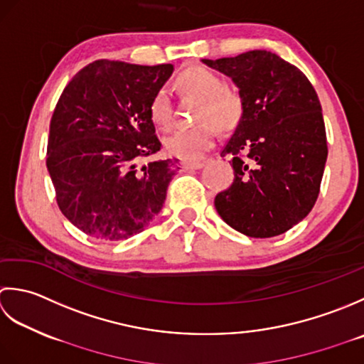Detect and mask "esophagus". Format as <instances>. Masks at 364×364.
<instances>
[{"label": "esophagus", "instance_id": "34e87169", "mask_svg": "<svg viewBox=\"0 0 364 364\" xmlns=\"http://www.w3.org/2000/svg\"><path fill=\"white\" fill-rule=\"evenodd\" d=\"M181 166H182L183 171H191V169L203 168L204 163H203V161H188V160H183V161L181 163Z\"/></svg>", "mask_w": 364, "mask_h": 364}]
</instances>
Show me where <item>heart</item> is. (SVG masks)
Returning a JSON list of instances; mask_svg holds the SVG:
<instances>
[{"label":"heart","mask_w":364,"mask_h":364,"mask_svg":"<svg viewBox=\"0 0 364 364\" xmlns=\"http://www.w3.org/2000/svg\"><path fill=\"white\" fill-rule=\"evenodd\" d=\"M177 87L185 95L199 99L196 119L203 121L191 129H179L165 139L169 154L185 160H198L210 149L217 136V129H231L239 122L243 102L240 94L225 86V81L217 73L195 65L183 70L176 80ZM149 113L154 124L160 129L173 125L174 114L171 97L165 87L154 94L149 103Z\"/></svg>","instance_id":"b5f03b06"}]
</instances>
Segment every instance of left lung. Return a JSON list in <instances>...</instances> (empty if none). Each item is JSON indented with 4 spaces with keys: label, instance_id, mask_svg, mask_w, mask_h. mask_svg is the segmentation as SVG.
Here are the masks:
<instances>
[{
    "label": "left lung",
    "instance_id": "left-lung-1",
    "mask_svg": "<svg viewBox=\"0 0 364 364\" xmlns=\"http://www.w3.org/2000/svg\"><path fill=\"white\" fill-rule=\"evenodd\" d=\"M203 63L231 77L243 102L221 151L232 157L234 182L215 196V209L248 237L283 234L311 212L321 190L328 147L316 89L267 50Z\"/></svg>",
    "mask_w": 364,
    "mask_h": 364
}]
</instances>
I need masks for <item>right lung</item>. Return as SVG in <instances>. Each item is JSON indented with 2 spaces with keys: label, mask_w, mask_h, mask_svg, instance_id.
Wrapping results in <instances>:
<instances>
[{
  "label": "right lung",
  "mask_w": 364,
  "mask_h": 364,
  "mask_svg": "<svg viewBox=\"0 0 364 364\" xmlns=\"http://www.w3.org/2000/svg\"><path fill=\"white\" fill-rule=\"evenodd\" d=\"M173 70L99 59L64 87L50 121L47 168L59 209L85 234L129 239L161 210L179 160L136 163L161 147L149 103Z\"/></svg>",
  "instance_id": "add662e5"
}]
</instances>
